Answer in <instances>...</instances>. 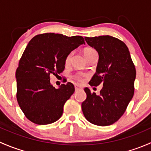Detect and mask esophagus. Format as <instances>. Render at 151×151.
<instances>
[{"instance_id": "1", "label": "esophagus", "mask_w": 151, "mask_h": 151, "mask_svg": "<svg viewBox=\"0 0 151 151\" xmlns=\"http://www.w3.org/2000/svg\"><path fill=\"white\" fill-rule=\"evenodd\" d=\"M74 88H75V91H78V90L81 89L82 87L80 86L79 85H74Z\"/></svg>"}]
</instances>
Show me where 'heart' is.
Returning <instances> with one entry per match:
<instances>
[{"instance_id": "heart-1", "label": "heart", "mask_w": 151, "mask_h": 151, "mask_svg": "<svg viewBox=\"0 0 151 151\" xmlns=\"http://www.w3.org/2000/svg\"><path fill=\"white\" fill-rule=\"evenodd\" d=\"M83 54H84L85 58H86L88 56L91 55L93 54H97L96 51V50H94L93 48H91V47H87V48H85L83 50ZM71 55H72V53H68V55L66 56L65 58V64L68 65L69 63L70 60H71ZM85 77V74H79L76 76V79H77L78 80H82L83 79V77Z\"/></svg>"}]
</instances>
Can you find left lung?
Here are the masks:
<instances>
[{
  "label": "left lung",
  "mask_w": 151,
  "mask_h": 151,
  "mask_svg": "<svg viewBox=\"0 0 151 151\" xmlns=\"http://www.w3.org/2000/svg\"><path fill=\"white\" fill-rule=\"evenodd\" d=\"M85 39L99 53L96 72L89 84H101L103 88L99 96L85 88L87 98L82 103V110L90 123L109 126L121 118L133 97L136 69L129 49L120 39L109 36Z\"/></svg>",
  "instance_id": "obj_1"
}]
</instances>
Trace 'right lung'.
<instances>
[{
	"mask_svg": "<svg viewBox=\"0 0 151 151\" xmlns=\"http://www.w3.org/2000/svg\"><path fill=\"white\" fill-rule=\"evenodd\" d=\"M83 44L81 36L68 37L54 33L37 35L29 42L15 74L17 100L29 121L46 125L61 117L74 86L67 83L56 89L50 83V75L61 73L66 56Z\"/></svg>",
	"mask_w": 151,
	"mask_h": 151,
	"instance_id": "1",
	"label": "right lung"
}]
</instances>
